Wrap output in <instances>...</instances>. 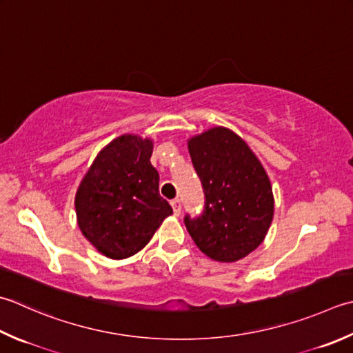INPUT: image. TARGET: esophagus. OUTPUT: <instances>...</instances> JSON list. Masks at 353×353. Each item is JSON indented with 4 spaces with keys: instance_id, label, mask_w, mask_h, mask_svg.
<instances>
[{
    "instance_id": "34e87169",
    "label": "esophagus",
    "mask_w": 353,
    "mask_h": 353,
    "mask_svg": "<svg viewBox=\"0 0 353 353\" xmlns=\"http://www.w3.org/2000/svg\"><path fill=\"white\" fill-rule=\"evenodd\" d=\"M171 206H172V211H174L176 216H181V212H182L181 200H179V199H172V200H171Z\"/></svg>"
}]
</instances>
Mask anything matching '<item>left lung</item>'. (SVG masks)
I'll list each match as a JSON object with an SVG mask.
<instances>
[{
	"label": "left lung",
	"instance_id": "obj_1",
	"mask_svg": "<svg viewBox=\"0 0 353 353\" xmlns=\"http://www.w3.org/2000/svg\"><path fill=\"white\" fill-rule=\"evenodd\" d=\"M202 182L205 206L183 223L203 254L216 261H237L252 252L271 226L272 188L265 168L245 141L216 127L188 142Z\"/></svg>",
	"mask_w": 353,
	"mask_h": 353
}]
</instances>
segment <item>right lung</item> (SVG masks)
<instances>
[{
  "label": "right lung",
  "mask_w": 353,
  "mask_h": 353,
  "mask_svg": "<svg viewBox=\"0 0 353 353\" xmlns=\"http://www.w3.org/2000/svg\"><path fill=\"white\" fill-rule=\"evenodd\" d=\"M151 153L150 139L117 137L96 156L76 192L81 231L105 257L119 260L139 252L172 214L159 194Z\"/></svg>",
  "instance_id": "1"
}]
</instances>
